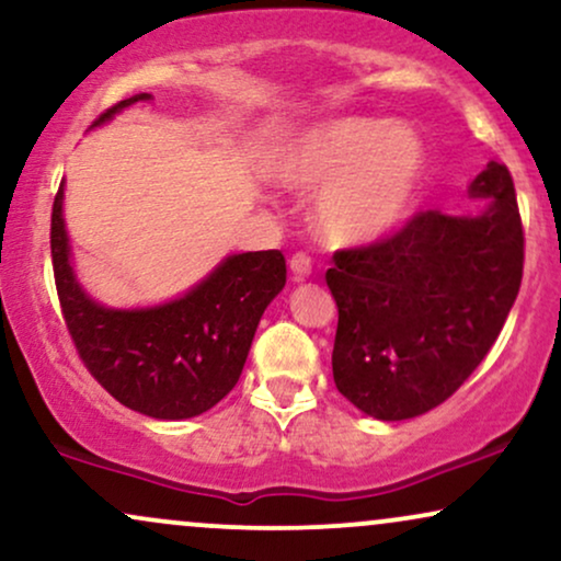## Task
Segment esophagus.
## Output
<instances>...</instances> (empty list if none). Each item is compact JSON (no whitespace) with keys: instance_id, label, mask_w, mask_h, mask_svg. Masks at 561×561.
<instances>
[{"instance_id":"34e87169","label":"esophagus","mask_w":561,"mask_h":561,"mask_svg":"<svg viewBox=\"0 0 561 561\" xmlns=\"http://www.w3.org/2000/svg\"><path fill=\"white\" fill-rule=\"evenodd\" d=\"M289 272L295 274V279H306L310 274V255L295 253L293 259H289Z\"/></svg>"}]
</instances>
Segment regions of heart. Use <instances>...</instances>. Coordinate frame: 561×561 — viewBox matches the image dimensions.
I'll return each mask as SVG.
<instances>
[{"label": "heart", "instance_id": "1", "mask_svg": "<svg viewBox=\"0 0 561 561\" xmlns=\"http://www.w3.org/2000/svg\"><path fill=\"white\" fill-rule=\"evenodd\" d=\"M276 180L321 187L316 225L334 245H374L421 201L428 157L413 127L376 117H332L300 127L272 161Z\"/></svg>", "mask_w": 561, "mask_h": 561}]
</instances>
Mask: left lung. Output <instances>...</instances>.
Listing matches in <instances>:
<instances>
[{
	"label": "left lung",
	"instance_id": "obj_1",
	"mask_svg": "<svg viewBox=\"0 0 561 561\" xmlns=\"http://www.w3.org/2000/svg\"><path fill=\"white\" fill-rule=\"evenodd\" d=\"M476 214L421 211L394 238L334 253V383L376 421H408L462 387L502 332L523 282L515 182L489 161Z\"/></svg>",
	"mask_w": 561,
	"mask_h": 561
}]
</instances>
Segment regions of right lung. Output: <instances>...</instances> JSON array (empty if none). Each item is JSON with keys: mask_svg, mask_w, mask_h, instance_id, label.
<instances>
[{"mask_svg": "<svg viewBox=\"0 0 561 561\" xmlns=\"http://www.w3.org/2000/svg\"><path fill=\"white\" fill-rule=\"evenodd\" d=\"M135 93L106 110L110 123ZM51 263L59 306L78 355L117 402L157 421H185L225 400L238 383L255 329L287 282L282 251L227 255L180 298L146 308H110L78 282L65 227V182L51 208Z\"/></svg>", "mask_w": 561, "mask_h": 561, "instance_id": "1", "label": "right lung"}]
</instances>
